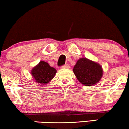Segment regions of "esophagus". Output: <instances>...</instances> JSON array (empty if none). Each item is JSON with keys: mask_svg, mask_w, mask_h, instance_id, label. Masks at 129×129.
I'll return each mask as SVG.
<instances>
[{"mask_svg": "<svg viewBox=\"0 0 129 129\" xmlns=\"http://www.w3.org/2000/svg\"><path fill=\"white\" fill-rule=\"evenodd\" d=\"M62 69H68L69 68V66L68 64H65L61 66Z\"/></svg>", "mask_w": 129, "mask_h": 129, "instance_id": "obj_1", "label": "esophagus"}]
</instances>
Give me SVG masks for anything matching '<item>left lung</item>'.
<instances>
[{
    "label": "left lung",
    "instance_id": "obj_1",
    "mask_svg": "<svg viewBox=\"0 0 129 129\" xmlns=\"http://www.w3.org/2000/svg\"><path fill=\"white\" fill-rule=\"evenodd\" d=\"M73 72L80 83L86 86L98 83L104 73L103 69L99 63L84 57L77 61Z\"/></svg>",
    "mask_w": 129,
    "mask_h": 129
}]
</instances>
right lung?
Masks as SVG:
<instances>
[{
  "label": "right lung",
  "mask_w": 129,
  "mask_h": 129,
  "mask_svg": "<svg viewBox=\"0 0 129 129\" xmlns=\"http://www.w3.org/2000/svg\"><path fill=\"white\" fill-rule=\"evenodd\" d=\"M57 70L51 67L48 63L40 61L31 71L33 80L40 85H46L54 77Z\"/></svg>",
  "instance_id": "obj_1"
}]
</instances>
